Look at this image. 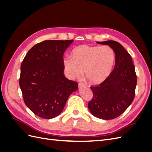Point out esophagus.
<instances>
[{"label": "esophagus", "instance_id": "1", "mask_svg": "<svg viewBox=\"0 0 152 152\" xmlns=\"http://www.w3.org/2000/svg\"><path fill=\"white\" fill-rule=\"evenodd\" d=\"M86 85L84 83H82V82H80L79 84V87H86Z\"/></svg>", "mask_w": 152, "mask_h": 152}]
</instances>
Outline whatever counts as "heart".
<instances>
[{"label":"heart","mask_w":152,"mask_h":152,"mask_svg":"<svg viewBox=\"0 0 152 152\" xmlns=\"http://www.w3.org/2000/svg\"><path fill=\"white\" fill-rule=\"evenodd\" d=\"M115 61V53L108 45H81L72 50V58H63V67L69 79H80L84 71L90 84L98 85L111 75Z\"/></svg>","instance_id":"b5f03b06"}]
</instances>
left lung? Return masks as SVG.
<instances>
[{
  "label": "left lung",
  "mask_w": 152,
  "mask_h": 152,
  "mask_svg": "<svg viewBox=\"0 0 152 152\" xmlns=\"http://www.w3.org/2000/svg\"><path fill=\"white\" fill-rule=\"evenodd\" d=\"M108 45L115 53V67L108 79L96 86H91L93 98L88 108L96 117L110 120L126 111L134 98L137 77L130 54L116 41L97 42Z\"/></svg>",
  "instance_id": "8db88e82"
}]
</instances>
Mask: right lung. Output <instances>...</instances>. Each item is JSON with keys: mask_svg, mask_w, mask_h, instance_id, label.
Masks as SVG:
<instances>
[{"mask_svg": "<svg viewBox=\"0 0 152 152\" xmlns=\"http://www.w3.org/2000/svg\"><path fill=\"white\" fill-rule=\"evenodd\" d=\"M73 40H44L32 47L21 65L20 86L26 107L36 115L53 118L61 113L78 83L64 75L63 59Z\"/></svg>", "mask_w": 152, "mask_h": 152, "instance_id": "1", "label": "right lung"}]
</instances>
